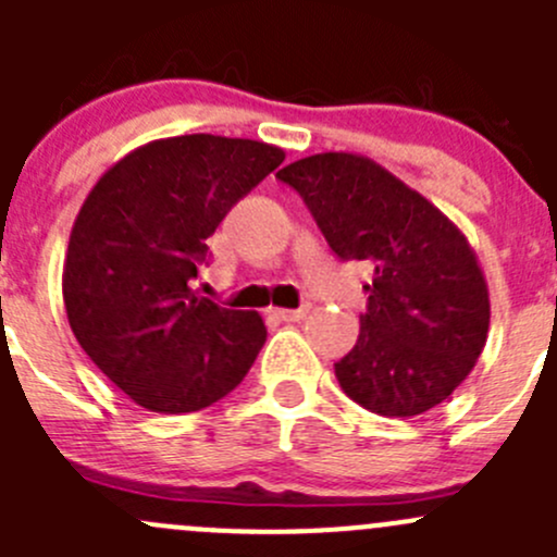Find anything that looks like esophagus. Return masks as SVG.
Here are the masks:
<instances>
[{
    "label": "esophagus",
    "mask_w": 557,
    "mask_h": 557,
    "mask_svg": "<svg viewBox=\"0 0 557 557\" xmlns=\"http://www.w3.org/2000/svg\"><path fill=\"white\" fill-rule=\"evenodd\" d=\"M307 312H310V307H307V305H301L299 310H272L274 318H277V320H285V323H294V320L307 318Z\"/></svg>",
    "instance_id": "esophagus-1"
}]
</instances>
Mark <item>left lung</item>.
Returning <instances> with one entry per match:
<instances>
[{
	"mask_svg": "<svg viewBox=\"0 0 557 557\" xmlns=\"http://www.w3.org/2000/svg\"><path fill=\"white\" fill-rule=\"evenodd\" d=\"M342 261L374 267L356 347L334 363L369 412L414 418L450 398L487 342V283L466 234L423 194L358 153H314L277 172Z\"/></svg>",
	"mask_w": 557,
	"mask_h": 557,
	"instance_id": "obj_1",
	"label": "left lung"
}]
</instances>
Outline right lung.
Wrapping results in <instances>:
<instances>
[{"label":"right lung","mask_w":557,"mask_h":557,"mask_svg":"<svg viewBox=\"0 0 557 557\" xmlns=\"http://www.w3.org/2000/svg\"><path fill=\"white\" fill-rule=\"evenodd\" d=\"M285 150L183 134L123 156L88 190L66 245L72 334L112 385L150 412H196L245 380L267 342L258 312L196 296L207 237Z\"/></svg>","instance_id":"add662e5"}]
</instances>
